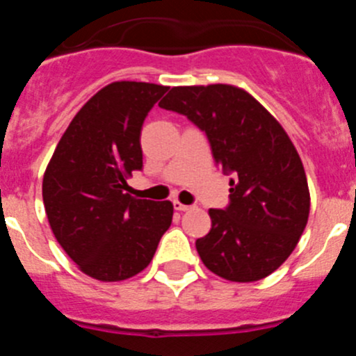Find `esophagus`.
Instances as JSON below:
<instances>
[{"label": "esophagus", "instance_id": "34e87169", "mask_svg": "<svg viewBox=\"0 0 356 356\" xmlns=\"http://www.w3.org/2000/svg\"><path fill=\"white\" fill-rule=\"evenodd\" d=\"M172 207H175V210H178V212H187V210H193L194 207L191 205H184V203H180V201H172Z\"/></svg>", "mask_w": 356, "mask_h": 356}]
</instances>
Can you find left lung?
Listing matches in <instances>:
<instances>
[{
    "mask_svg": "<svg viewBox=\"0 0 356 356\" xmlns=\"http://www.w3.org/2000/svg\"><path fill=\"white\" fill-rule=\"evenodd\" d=\"M160 108L205 131L212 156L229 178L226 209H210L212 228L196 241L201 260L229 282L276 271L303 234L310 193L289 135L251 94L234 85L172 87Z\"/></svg>",
    "mask_w": 356,
    "mask_h": 356,
    "instance_id": "8db88e82",
    "label": "left lung"
}]
</instances>
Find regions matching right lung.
<instances>
[{
	"mask_svg": "<svg viewBox=\"0 0 356 356\" xmlns=\"http://www.w3.org/2000/svg\"><path fill=\"white\" fill-rule=\"evenodd\" d=\"M165 92L144 81L103 87L74 115L44 172L56 241L81 273L102 282L143 271L171 226V201L131 197L127 184L143 169L144 119Z\"/></svg>",
	"mask_w": 356,
	"mask_h": 356,
	"instance_id": "1",
	"label": "right lung"
}]
</instances>
